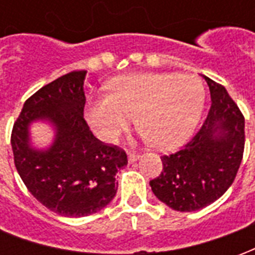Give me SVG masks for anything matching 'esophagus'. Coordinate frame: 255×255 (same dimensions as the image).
<instances>
[{"instance_id": "obj_1", "label": "esophagus", "mask_w": 255, "mask_h": 255, "mask_svg": "<svg viewBox=\"0 0 255 255\" xmlns=\"http://www.w3.org/2000/svg\"><path fill=\"white\" fill-rule=\"evenodd\" d=\"M139 158V153H135V151H128V161L129 162H133Z\"/></svg>"}]
</instances>
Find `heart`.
<instances>
[{"mask_svg":"<svg viewBox=\"0 0 255 255\" xmlns=\"http://www.w3.org/2000/svg\"><path fill=\"white\" fill-rule=\"evenodd\" d=\"M109 94L93 97L84 117L95 135L115 142L133 116L136 127L157 149H171L187 138L202 112L199 79L166 72L131 73L113 79Z\"/></svg>","mask_w":255,"mask_h":255,"instance_id":"1","label":"heart"}]
</instances>
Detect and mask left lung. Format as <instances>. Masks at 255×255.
<instances>
[{
	"mask_svg": "<svg viewBox=\"0 0 255 255\" xmlns=\"http://www.w3.org/2000/svg\"><path fill=\"white\" fill-rule=\"evenodd\" d=\"M203 78L212 100L206 120L182 149L161 157V175L150 180L155 197L177 212L217 201L234 183L243 158L245 117L224 86Z\"/></svg>",
	"mask_w": 255,
	"mask_h": 255,
	"instance_id": "obj_1",
	"label": "left lung"
}]
</instances>
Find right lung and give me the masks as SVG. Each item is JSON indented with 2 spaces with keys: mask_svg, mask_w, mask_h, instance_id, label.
<instances>
[{
  "mask_svg": "<svg viewBox=\"0 0 255 255\" xmlns=\"http://www.w3.org/2000/svg\"><path fill=\"white\" fill-rule=\"evenodd\" d=\"M86 71H73L43 86L24 102L14 122L10 143L16 169L28 191L54 213L83 217L115 198V176L128 164L116 144L97 139L84 120ZM49 120L56 138L47 150L29 146L28 127Z\"/></svg>",
  "mask_w": 255,
  "mask_h": 255,
  "instance_id": "obj_1",
  "label": "right lung"
}]
</instances>
